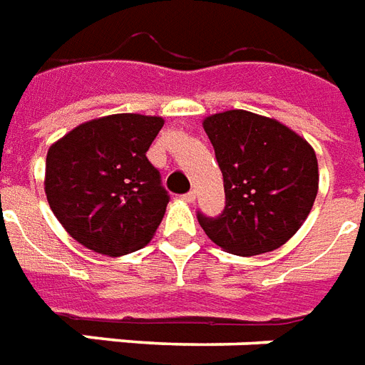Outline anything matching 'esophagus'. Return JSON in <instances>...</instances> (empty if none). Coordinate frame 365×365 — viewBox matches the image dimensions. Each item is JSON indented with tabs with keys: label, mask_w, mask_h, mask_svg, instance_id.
Wrapping results in <instances>:
<instances>
[{
	"label": "esophagus",
	"mask_w": 365,
	"mask_h": 365,
	"mask_svg": "<svg viewBox=\"0 0 365 365\" xmlns=\"http://www.w3.org/2000/svg\"><path fill=\"white\" fill-rule=\"evenodd\" d=\"M183 201L185 202H195V199H197V193H195V191H189V193H185L182 197Z\"/></svg>",
	"instance_id": "obj_1"
}]
</instances>
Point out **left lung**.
I'll use <instances>...</instances> for the list:
<instances>
[{
    "label": "left lung",
    "instance_id": "1",
    "mask_svg": "<svg viewBox=\"0 0 365 365\" xmlns=\"http://www.w3.org/2000/svg\"><path fill=\"white\" fill-rule=\"evenodd\" d=\"M202 126L226 191L222 214L197 212L205 233L239 257L279 249L304 224L318 195V158L310 143L249 110L218 113Z\"/></svg>",
    "mask_w": 365,
    "mask_h": 365
}]
</instances>
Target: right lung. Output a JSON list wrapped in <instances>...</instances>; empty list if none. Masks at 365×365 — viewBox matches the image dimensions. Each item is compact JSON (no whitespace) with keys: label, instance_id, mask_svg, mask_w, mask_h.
<instances>
[{"label":"right lung","instance_id":"add662e5","mask_svg":"<svg viewBox=\"0 0 365 365\" xmlns=\"http://www.w3.org/2000/svg\"><path fill=\"white\" fill-rule=\"evenodd\" d=\"M163 124L160 116H103L49 147L47 202L78 243L122 257L151 241L170 201L147 158Z\"/></svg>","mask_w":365,"mask_h":365}]
</instances>
